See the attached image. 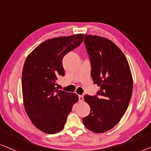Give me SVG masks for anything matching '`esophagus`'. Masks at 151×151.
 <instances>
[{"mask_svg":"<svg viewBox=\"0 0 151 151\" xmlns=\"http://www.w3.org/2000/svg\"><path fill=\"white\" fill-rule=\"evenodd\" d=\"M79 100L80 101H83V95H79Z\"/></svg>","mask_w":151,"mask_h":151,"instance_id":"34e87169","label":"esophagus"}]
</instances>
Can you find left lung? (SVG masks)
<instances>
[{
    "instance_id": "8db88e82",
    "label": "left lung",
    "mask_w": 151,
    "mask_h": 151,
    "mask_svg": "<svg viewBox=\"0 0 151 151\" xmlns=\"http://www.w3.org/2000/svg\"><path fill=\"white\" fill-rule=\"evenodd\" d=\"M84 43L92 80L100 90L97 96H84L90 112L82 122L88 130L102 133L115 126L125 114L132 96V74L125 55L110 40L86 35Z\"/></svg>"
}]
</instances>
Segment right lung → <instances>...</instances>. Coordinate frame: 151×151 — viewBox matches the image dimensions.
I'll return each instance as SVG.
<instances>
[{"mask_svg": "<svg viewBox=\"0 0 151 151\" xmlns=\"http://www.w3.org/2000/svg\"><path fill=\"white\" fill-rule=\"evenodd\" d=\"M83 40V34L47 40L27 56L24 63V107L32 124L45 133L63 130L72 106L79 100L78 94L58 90L55 86L58 77L65 74L63 57Z\"/></svg>", "mask_w": 151, "mask_h": 151, "instance_id": "obj_1", "label": "right lung"}]
</instances>
